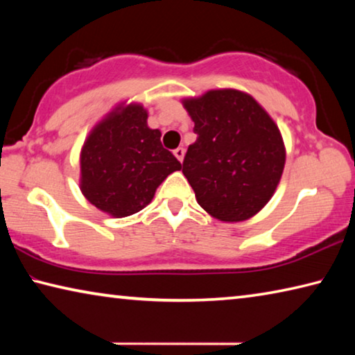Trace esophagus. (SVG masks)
<instances>
[{
  "label": "esophagus",
  "mask_w": 355,
  "mask_h": 355,
  "mask_svg": "<svg viewBox=\"0 0 355 355\" xmlns=\"http://www.w3.org/2000/svg\"><path fill=\"white\" fill-rule=\"evenodd\" d=\"M173 155H175V158L180 161V163H182L183 158H184V148L183 147L175 148V150H173Z\"/></svg>",
  "instance_id": "34e87169"
}]
</instances>
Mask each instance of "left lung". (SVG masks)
<instances>
[{"instance_id": "obj_1", "label": "left lung", "mask_w": 355, "mask_h": 355, "mask_svg": "<svg viewBox=\"0 0 355 355\" xmlns=\"http://www.w3.org/2000/svg\"><path fill=\"white\" fill-rule=\"evenodd\" d=\"M182 103L197 135L183 161L197 203L222 222L254 218L284 173L286 150L277 123L238 89H211Z\"/></svg>"}]
</instances>
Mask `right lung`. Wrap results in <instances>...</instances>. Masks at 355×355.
<instances>
[{"label": "right lung", "instance_id": "1", "mask_svg": "<svg viewBox=\"0 0 355 355\" xmlns=\"http://www.w3.org/2000/svg\"><path fill=\"white\" fill-rule=\"evenodd\" d=\"M141 103L122 101L95 123L80 153V189L100 211L127 218L146 208L180 161L147 125Z\"/></svg>", "mask_w": 355, "mask_h": 355}]
</instances>
